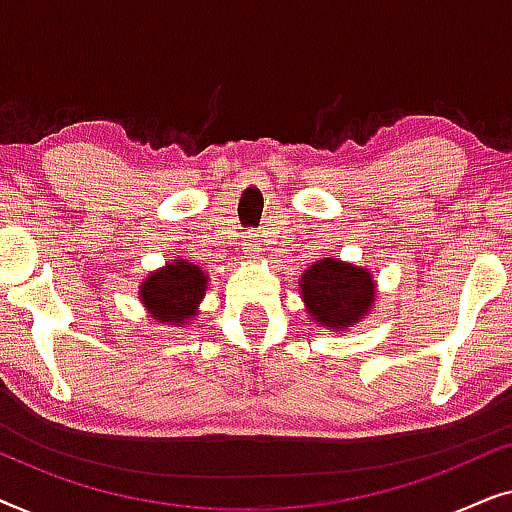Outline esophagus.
<instances>
[{"mask_svg":"<svg viewBox=\"0 0 512 512\" xmlns=\"http://www.w3.org/2000/svg\"><path fill=\"white\" fill-rule=\"evenodd\" d=\"M244 254H247V258L261 256V240H258V235L247 237V242H244Z\"/></svg>","mask_w":512,"mask_h":512,"instance_id":"obj_1","label":"esophagus"}]
</instances>
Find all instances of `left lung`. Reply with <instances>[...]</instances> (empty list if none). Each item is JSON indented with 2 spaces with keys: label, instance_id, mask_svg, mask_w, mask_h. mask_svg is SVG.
<instances>
[{
  "label": "left lung",
  "instance_id": "1",
  "mask_svg": "<svg viewBox=\"0 0 512 512\" xmlns=\"http://www.w3.org/2000/svg\"><path fill=\"white\" fill-rule=\"evenodd\" d=\"M307 319L326 331H347L373 312L377 282L363 265L328 256L312 263L298 279Z\"/></svg>",
  "mask_w": 512,
  "mask_h": 512
}]
</instances>
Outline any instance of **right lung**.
Segmentation results:
<instances>
[{"label":"right lung","mask_w":512,"mask_h":512,"mask_svg":"<svg viewBox=\"0 0 512 512\" xmlns=\"http://www.w3.org/2000/svg\"><path fill=\"white\" fill-rule=\"evenodd\" d=\"M209 286V275L188 258L165 261L139 282V303L153 321L163 326L186 328L200 314V303Z\"/></svg>","instance_id":"add662e5"}]
</instances>
